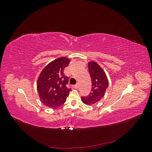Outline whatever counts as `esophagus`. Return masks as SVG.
Masks as SVG:
<instances>
[{"instance_id":"1","label":"esophagus","mask_w":152,"mask_h":152,"mask_svg":"<svg viewBox=\"0 0 152 152\" xmlns=\"http://www.w3.org/2000/svg\"><path fill=\"white\" fill-rule=\"evenodd\" d=\"M72 87H73V88H75V89H78V88H79V85H78V84H76V85L73 86Z\"/></svg>"}]
</instances>
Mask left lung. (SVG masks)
<instances>
[{"label":"left lung","instance_id":"1","mask_svg":"<svg viewBox=\"0 0 152 152\" xmlns=\"http://www.w3.org/2000/svg\"><path fill=\"white\" fill-rule=\"evenodd\" d=\"M89 72L92 81V89L87 97H82V102L87 105L94 104L99 102L105 94L108 87V80L106 73L98 63H88Z\"/></svg>","mask_w":152,"mask_h":152}]
</instances>
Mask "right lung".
<instances>
[{
    "instance_id": "obj_1",
    "label": "right lung",
    "mask_w": 152,
    "mask_h": 152,
    "mask_svg": "<svg viewBox=\"0 0 152 152\" xmlns=\"http://www.w3.org/2000/svg\"><path fill=\"white\" fill-rule=\"evenodd\" d=\"M70 59L60 57L48 65L40 72L37 81V89L40 102L50 108L61 107L65 103L71 89L66 87L68 78L63 73Z\"/></svg>"
}]
</instances>
